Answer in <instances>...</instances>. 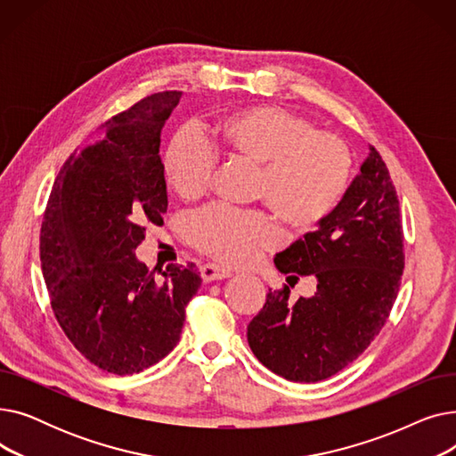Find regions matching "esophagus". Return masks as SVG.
Returning <instances> with one entry per match:
<instances>
[{"instance_id":"34e87169","label":"esophagus","mask_w":456,"mask_h":456,"mask_svg":"<svg viewBox=\"0 0 456 456\" xmlns=\"http://www.w3.org/2000/svg\"><path fill=\"white\" fill-rule=\"evenodd\" d=\"M200 273H201V279L205 282H210V281H222V279H227L231 277V272L225 270V268H220L216 265H205L200 268Z\"/></svg>"}]
</instances>
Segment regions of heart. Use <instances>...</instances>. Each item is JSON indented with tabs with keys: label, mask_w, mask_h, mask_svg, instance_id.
Listing matches in <instances>:
<instances>
[{
	"label": "heart",
	"mask_w": 456,
	"mask_h": 456,
	"mask_svg": "<svg viewBox=\"0 0 456 456\" xmlns=\"http://www.w3.org/2000/svg\"><path fill=\"white\" fill-rule=\"evenodd\" d=\"M210 146L227 159L256 170L255 200L265 203L290 232L323 224L342 201L351 175L346 143L330 133L275 105H253L220 116L208 127ZM214 162L190 134H177L164 155L166 183L184 201L200 200L210 186ZM198 251L224 262L246 265L275 246L273 224L265 214L210 208L188 225Z\"/></svg>",
	"instance_id": "obj_1"
}]
</instances>
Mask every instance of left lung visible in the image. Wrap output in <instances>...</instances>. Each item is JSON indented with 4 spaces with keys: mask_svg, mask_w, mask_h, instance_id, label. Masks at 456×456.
Returning a JSON list of instances; mask_svg holds the SVG:
<instances>
[{
    "mask_svg": "<svg viewBox=\"0 0 456 456\" xmlns=\"http://www.w3.org/2000/svg\"><path fill=\"white\" fill-rule=\"evenodd\" d=\"M275 268L316 277L313 297L289 299L270 290L248 325L253 354L294 382H318L361 354L387 323L404 268L403 227L395 188L377 150L370 153L338 207L290 248Z\"/></svg>",
    "mask_w": 456,
    "mask_h": 456,
    "instance_id": "1",
    "label": "left lung"
}]
</instances>
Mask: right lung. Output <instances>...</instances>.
Masks as SVG:
<instances>
[{"instance_id": "right-lung-1", "label": "right lung", "mask_w": 456, "mask_h": 456, "mask_svg": "<svg viewBox=\"0 0 456 456\" xmlns=\"http://www.w3.org/2000/svg\"><path fill=\"white\" fill-rule=\"evenodd\" d=\"M183 92H159L105 122L59 172L40 229V265L59 325L103 371L133 375L170 353L196 265L157 281L134 249L167 208L160 131Z\"/></svg>"}]
</instances>
